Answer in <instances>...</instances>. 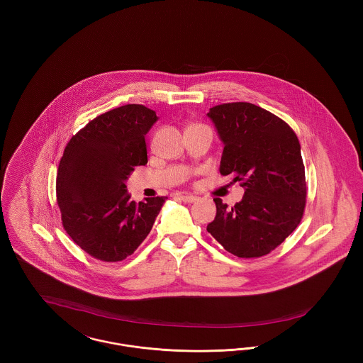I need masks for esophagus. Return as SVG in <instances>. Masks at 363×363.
Wrapping results in <instances>:
<instances>
[{"label": "esophagus", "instance_id": "obj_1", "mask_svg": "<svg viewBox=\"0 0 363 363\" xmlns=\"http://www.w3.org/2000/svg\"><path fill=\"white\" fill-rule=\"evenodd\" d=\"M179 199L184 201V203H194V201H197V197L196 196H191V194H182V196H179Z\"/></svg>", "mask_w": 363, "mask_h": 363}]
</instances>
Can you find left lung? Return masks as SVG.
Wrapping results in <instances>:
<instances>
[{
	"label": "left lung",
	"instance_id": "obj_1",
	"mask_svg": "<svg viewBox=\"0 0 363 363\" xmlns=\"http://www.w3.org/2000/svg\"><path fill=\"white\" fill-rule=\"evenodd\" d=\"M207 116L225 145L219 172L231 174L245 188L234 207L213 199L216 216L208 233L234 256H265L303 215L306 181L298 138L286 122L256 104H219Z\"/></svg>",
	"mask_w": 363,
	"mask_h": 363
}]
</instances>
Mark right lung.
I'll return each mask as SVG.
<instances>
[{"instance_id": "add662e5", "label": "right lung", "mask_w": 363, "mask_h": 363, "mask_svg": "<svg viewBox=\"0 0 363 363\" xmlns=\"http://www.w3.org/2000/svg\"><path fill=\"white\" fill-rule=\"evenodd\" d=\"M143 104H125L88 122L60 160L57 203L70 238L95 259L117 262L147 238L166 197L135 203L126 179L148 162L145 135L157 121Z\"/></svg>"}]
</instances>
